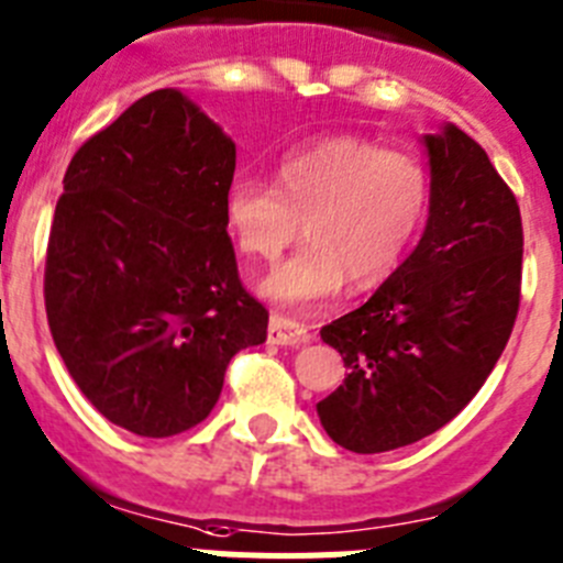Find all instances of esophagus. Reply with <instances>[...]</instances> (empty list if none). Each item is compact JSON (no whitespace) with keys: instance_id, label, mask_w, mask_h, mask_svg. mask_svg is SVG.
<instances>
[{"instance_id":"34e87169","label":"esophagus","mask_w":563,"mask_h":563,"mask_svg":"<svg viewBox=\"0 0 563 563\" xmlns=\"http://www.w3.org/2000/svg\"><path fill=\"white\" fill-rule=\"evenodd\" d=\"M267 340L276 345H303L309 343V332L303 323L292 321L285 316H271V329H267Z\"/></svg>"}]
</instances>
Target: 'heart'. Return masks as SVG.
<instances>
[{"mask_svg": "<svg viewBox=\"0 0 563 563\" xmlns=\"http://www.w3.org/2000/svg\"><path fill=\"white\" fill-rule=\"evenodd\" d=\"M430 211V173L405 151L360 136H329L287 153L276 189L234 180L223 214L240 254L276 262L298 236L296 256L262 282V296L307 309L332 301L343 285L374 290L388 282Z\"/></svg>", "mask_w": 563, "mask_h": 563, "instance_id": "b5f03b06", "label": "heart"}]
</instances>
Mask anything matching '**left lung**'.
<instances>
[{
	"mask_svg": "<svg viewBox=\"0 0 563 563\" xmlns=\"http://www.w3.org/2000/svg\"><path fill=\"white\" fill-rule=\"evenodd\" d=\"M430 218L360 309L321 329L343 385L318 401L343 450L376 455L452 421L497 365L519 312L522 218L486 151L457 125L424 136Z\"/></svg>",
	"mask_w": 563,
	"mask_h": 563,
	"instance_id": "8db88e82",
	"label": "left lung"
}]
</instances>
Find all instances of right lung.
<instances>
[{
  "mask_svg": "<svg viewBox=\"0 0 563 563\" xmlns=\"http://www.w3.org/2000/svg\"><path fill=\"white\" fill-rule=\"evenodd\" d=\"M236 147L184 91L158 89L82 144L46 245L58 354L111 424L169 438L218 405L231 357L267 338L223 200Z\"/></svg>",
  "mask_w": 563,
  "mask_h": 563,
  "instance_id": "right-lung-1",
  "label": "right lung"
}]
</instances>
